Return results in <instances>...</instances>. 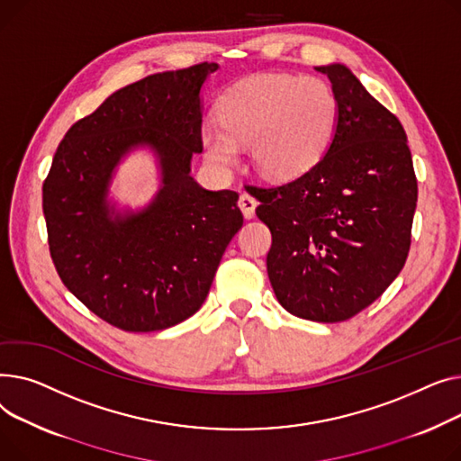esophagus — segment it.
Instances as JSON below:
<instances>
[{"instance_id":"esophagus-1","label":"esophagus","mask_w":461,"mask_h":461,"mask_svg":"<svg viewBox=\"0 0 461 461\" xmlns=\"http://www.w3.org/2000/svg\"><path fill=\"white\" fill-rule=\"evenodd\" d=\"M257 204H258V201L255 197H251L249 194H241L240 199H238V206H240V210L243 212V215H246L248 220H251L253 215H255Z\"/></svg>"}]
</instances>
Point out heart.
Masks as SVG:
<instances>
[{"label":"heart","instance_id":"b5f03b06","mask_svg":"<svg viewBox=\"0 0 461 461\" xmlns=\"http://www.w3.org/2000/svg\"><path fill=\"white\" fill-rule=\"evenodd\" d=\"M218 122H206L201 143L213 167L229 169L249 147L255 169L272 180L309 171L326 152L339 119L328 81L314 76L258 74L241 79L218 105Z\"/></svg>","mask_w":461,"mask_h":461}]
</instances>
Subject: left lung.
Listing matches in <instances>:
<instances>
[{"mask_svg":"<svg viewBox=\"0 0 461 461\" xmlns=\"http://www.w3.org/2000/svg\"><path fill=\"white\" fill-rule=\"evenodd\" d=\"M331 81L339 119L328 152L286 184L248 185L272 230L267 277L279 303L344 321L380 297L408 258L417 176L403 126L344 65Z\"/></svg>","mask_w":461,"mask_h":461,"instance_id":"left-lung-1","label":"left lung"}]
</instances>
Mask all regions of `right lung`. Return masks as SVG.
<instances>
[{
    "label": "right lung",
    "mask_w": 461,
    "mask_h": 461,
    "mask_svg": "<svg viewBox=\"0 0 461 461\" xmlns=\"http://www.w3.org/2000/svg\"><path fill=\"white\" fill-rule=\"evenodd\" d=\"M215 63L147 76L113 93L65 133L42 184L50 255L63 285L110 326L167 330L204 303L243 215L232 189L189 175L203 150L201 86ZM150 144L165 187L141 214L112 221L106 184L120 156Z\"/></svg>",
    "instance_id": "obj_1"
}]
</instances>
